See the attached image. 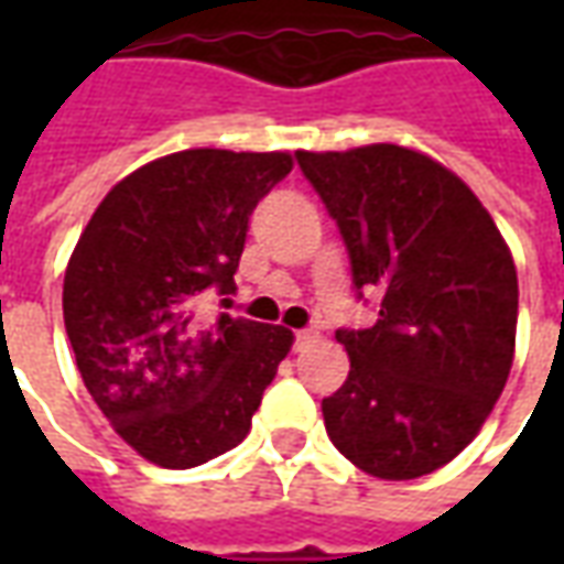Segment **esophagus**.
Here are the masks:
<instances>
[{
    "label": "esophagus",
    "mask_w": 564,
    "mask_h": 564,
    "mask_svg": "<svg viewBox=\"0 0 564 564\" xmlns=\"http://www.w3.org/2000/svg\"><path fill=\"white\" fill-rule=\"evenodd\" d=\"M311 341H317V332H314V329H299V332H295V350H302V347H307Z\"/></svg>",
    "instance_id": "1"
}]
</instances>
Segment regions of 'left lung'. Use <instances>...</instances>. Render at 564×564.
Listing matches in <instances>:
<instances>
[{
	"mask_svg": "<svg viewBox=\"0 0 564 564\" xmlns=\"http://www.w3.org/2000/svg\"><path fill=\"white\" fill-rule=\"evenodd\" d=\"M378 323L338 329L350 375L323 399L332 444L380 480L432 474L468 447L505 390L517 341V269L468 186L399 144L299 150Z\"/></svg>",
	"mask_w": 564,
	"mask_h": 564,
	"instance_id": "1",
	"label": "left lung"
}]
</instances>
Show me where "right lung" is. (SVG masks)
<instances>
[{
  "label": "right lung",
  "instance_id": "1",
  "mask_svg": "<svg viewBox=\"0 0 564 564\" xmlns=\"http://www.w3.org/2000/svg\"><path fill=\"white\" fill-rule=\"evenodd\" d=\"M290 153L181 150L123 177L80 232L63 319L84 387L139 456L193 468L238 447L293 332L220 314L259 198Z\"/></svg>",
  "mask_w": 564,
  "mask_h": 564
}]
</instances>
